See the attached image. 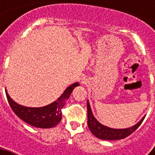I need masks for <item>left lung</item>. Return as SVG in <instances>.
<instances>
[{"instance_id": "1", "label": "left lung", "mask_w": 155, "mask_h": 155, "mask_svg": "<svg viewBox=\"0 0 155 155\" xmlns=\"http://www.w3.org/2000/svg\"><path fill=\"white\" fill-rule=\"evenodd\" d=\"M87 111H88V127L90 128L91 132L96 137L102 139V140H116L126 138L127 136L130 135L139 128V126L141 124V122H143V120L145 118V116L142 117V119L140 122L136 123L134 126H132L131 128L117 129V128H109V127H106L103 124H101L93 116L89 101H87Z\"/></svg>"}]
</instances>
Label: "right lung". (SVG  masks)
Instances as JSON below:
<instances>
[{"mask_svg": "<svg viewBox=\"0 0 155 155\" xmlns=\"http://www.w3.org/2000/svg\"><path fill=\"white\" fill-rule=\"evenodd\" d=\"M78 85V83H75L70 85L55 102L40 108H29L20 105L12 100L7 91L6 95L11 109L21 120L36 128H49L55 127L61 121V110L70 97V95L75 87Z\"/></svg>", "mask_w": 155, "mask_h": 155, "instance_id": "add662e5", "label": "right lung"}]
</instances>
